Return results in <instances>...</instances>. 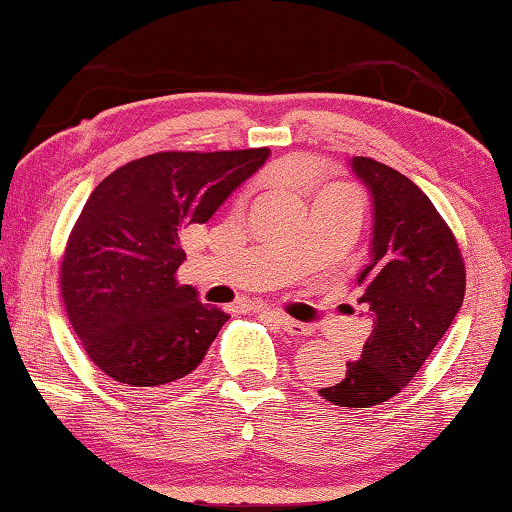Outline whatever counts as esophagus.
<instances>
[{"instance_id": "34e87169", "label": "esophagus", "mask_w": 512, "mask_h": 512, "mask_svg": "<svg viewBox=\"0 0 512 512\" xmlns=\"http://www.w3.org/2000/svg\"><path fill=\"white\" fill-rule=\"evenodd\" d=\"M271 320L273 323L280 327V329H284V332L287 334H291V336H307L309 334V327L305 325V323H298V320H293V318H289V316H282V314H271Z\"/></svg>"}]
</instances>
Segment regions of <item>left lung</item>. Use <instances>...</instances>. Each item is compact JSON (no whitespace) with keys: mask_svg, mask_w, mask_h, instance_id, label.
I'll list each match as a JSON object with an SVG mask.
<instances>
[{"mask_svg":"<svg viewBox=\"0 0 512 512\" xmlns=\"http://www.w3.org/2000/svg\"><path fill=\"white\" fill-rule=\"evenodd\" d=\"M372 198L370 264L361 268L359 305L372 329L339 384L320 388L336 406L370 409L418 375L465 296L461 248L422 189L386 164L352 158Z\"/></svg>","mask_w":512,"mask_h":512,"instance_id":"left-lung-1","label":"left lung"}]
</instances>
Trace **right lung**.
<instances>
[{
    "label": "right lung",
    "mask_w": 512,
    "mask_h": 512,
    "mask_svg": "<svg viewBox=\"0 0 512 512\" xmlns=\"http://www.w3.org/2000/svg\"><path fill=\"white\" fill-rule=\"evenodd\" d=\"M271 151H162L94 187L60 262V293L83 350L119 384L187 377L230 316L176 282L183 232L210 221Z\"/></svg>",
    "instance_id": "1"
}]
</instances>
